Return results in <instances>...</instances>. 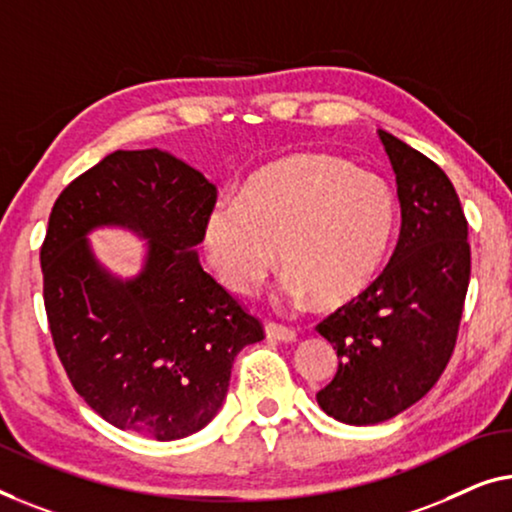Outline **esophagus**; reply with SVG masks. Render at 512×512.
<instances>
[{"mask_svg":"<svg viewBox=\"0 0 512 512\" xmlns=\"http://www.w3.org/2000/svg\"><path fill=\"white\" fill-rule=\"evenodd\" d=\"M264 334L269 341H283V343H292L297 334H294V329L285 327V325H278V322H266L264 325Z\"/></svg>","mask_w":512,"mask_h":512,"instance_id":"obj_1","label":"esophagus"}]
</instances>
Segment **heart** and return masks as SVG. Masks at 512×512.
I'll return each instance as SVG.
<instances>
[{"label": "heart", "instance_id": "b5f03b06", "mask_svg": "<svg viewBox=\"0 0 512 512\" xmlns=\"http://www.w3.org/2000/svg\"><path fill=\"white\" fill-rule=\"evenodd\" d=\"M397 227V199L383 178L320 153H299L259 169L239 199L215 201L204 222L213 271L250 294L285 266L290 301L338 308L369 290Z\"/></svg>", "mask_w": 512, "mask_h": 512}]
</instances>
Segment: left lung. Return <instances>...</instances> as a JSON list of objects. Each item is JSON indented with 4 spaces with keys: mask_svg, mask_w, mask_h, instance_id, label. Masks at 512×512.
I'll return each mask as SVG.
<instances>
[{
    "mask_svg": "<svg viewBox=\"0 0 512 512\" xmlns=\"http://www.w3.org/2000/svg\"><path fill=\"white\" fill-rule=\"evenodd\" d=\"M378 136L397 176V248L369 290L318 325L338 371L315 399L357 427L390 420L436 385L455 350L471 276L469 225L450 178L397 136Z\"/></svg>",
    "mask_w": 512,
    "mask_h": 512,
    "instance_id": "8db88e82",
    "label": "left lung"
}]
</instances>
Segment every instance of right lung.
<instances>
[{"label": "right lung", "mask_w": 512, "mask_h": 512, "mask_svg": "<svg viewBox=\"0 0 512 512\" xmlns=\"http://www.w3.org/2000/svg\"><path fill=\"white\" fill-rule=\"evenodd\" d=\"M215 185L167 150H115L57 197L41 246L43 304L74 390L113 427L155 441L197 434L227 397L234 357L264 338L197 246ZM148 240L142 271L111 274L87 236Z\"/></svg>", "instance_id": "obj_1"}]
</instances>
